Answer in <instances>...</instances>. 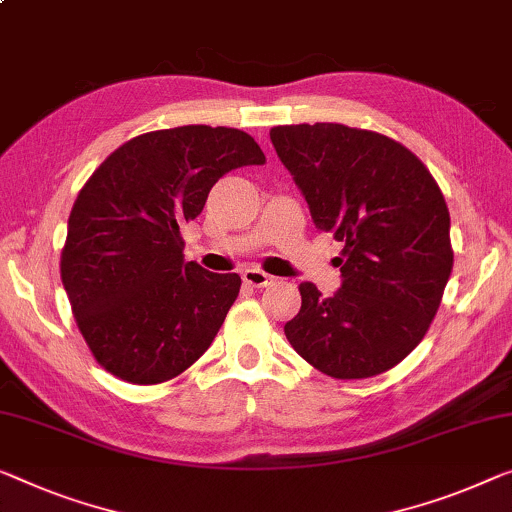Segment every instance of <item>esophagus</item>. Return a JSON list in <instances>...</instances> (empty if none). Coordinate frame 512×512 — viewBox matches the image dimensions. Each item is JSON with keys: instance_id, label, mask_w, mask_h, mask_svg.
I'll return each instance as SVG.
<instances>
[{"instance_id": "1", "label": "esophagus", "mask_w": 512, "mask_h": 512, "mask_svg": "<svg viewBox=\"0 0 512 512\" xmlns=\"http://www.w3.org/2000/svg\"><path fill=\"white\" fill-rule=\"evenodd\" d=\"M271 276L269 273H264V271H259V269H246L243 271V282H246V285H250V287H266V285H271Z\"/></svg>"}]
</instances>
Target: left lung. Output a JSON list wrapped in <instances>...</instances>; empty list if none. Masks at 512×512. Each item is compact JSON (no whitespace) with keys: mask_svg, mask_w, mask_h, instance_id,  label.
I'll use <instances>...</instances> for the list:
<instances>
[{"mask_svg":"<svg viewBox=\"0 0 512 512\" xmlns=\"http://www.w3.org/2000/svg\"><path fill=\"white\" fill-rule=\"evenodd\" d=\"M271 142L317 230L345 243L338 292L299 287L289 345L335 379L381 375L423 340L451 276L444 195L421 160L386 135L299 124L271 128Z\"/></svg>","mask_w":512,"mask_h":512,"instance_id":"1","label":"left lung"}]
</instances>
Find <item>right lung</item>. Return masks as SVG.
Returning <instances> with one entry per match:
<instances>
[{
	"label": "right lung",
	"instance_id": "obj_1",
	"mask_svg": "<svg viewBox=\"0 0 512 512\" xmlns=\"http://www.w3.org/2000/svg\"><path fill=\"white\" fill-rule=\"evenodd\" d=\"M264 163L248 133L179 126L133 137L91 174L68 218L61 282L114 377L160 384L207 352L241 278L183 262L181 227L220 177Z\"/></svg>",
	"mask_w": 512,
	"mask_h": 512
}]
</instances>
